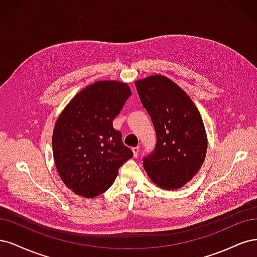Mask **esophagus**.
Here are the masks:
<instances>
[{"mask_svg":"<svg viewBox=\"0 0 257 257\" xmlns=\"http://www.w3.org/2000/svg\"><path fill=\"white\" fill-rule=\"evenodd\" d=\"M132 152H134V155H135V157H137V156L139 155V152H140V147H139V146L132 147Z\"/></svg>","mask_w":257,"mask_h":257,"instance_id":"34e87169","label":"esophagus"}]
</instances>
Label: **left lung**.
<instances>
[{
  "label": "left lung",
  "instance_id": "obj_1",
  "mask_svg": "<svg viewBox=\"0 0 257 257\" xmlns=\"http://www.w3.org/2000/svg\"><path fill=\"white\" fill-rule=\"evenodd\" d=\"M156 131L154 151L143 157L147 175L159 187H183L201 169L207 152L204 123L193 101L161 74L136 82Z\"/></svg>",
  "mask_w": 257,
  "mask_h": 257
}]
</instances>
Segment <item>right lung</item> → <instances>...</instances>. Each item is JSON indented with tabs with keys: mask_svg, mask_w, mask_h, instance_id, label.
Returning a JSON list of instances; mask_svg holds the SVG:
<instances>
[{
	"mask_svg": "<svg viewBox=\"0 0 257 257\" xmlns=\"http://www.w3.org/2000/svg\"><path fill=\"white\" fill-rule=\"evenodd\" d=\"M131 96L116 81H99L78 93L57 119L52 148L64 184L74 193L95 197L114 183L118 169L134 157L113 128V119Z\"/></svg>",
	"mask_w": 257,
	"mask_h": 257,
	"instance_id": "obj_1",
	"label": "right lung"
}]
</instances>
